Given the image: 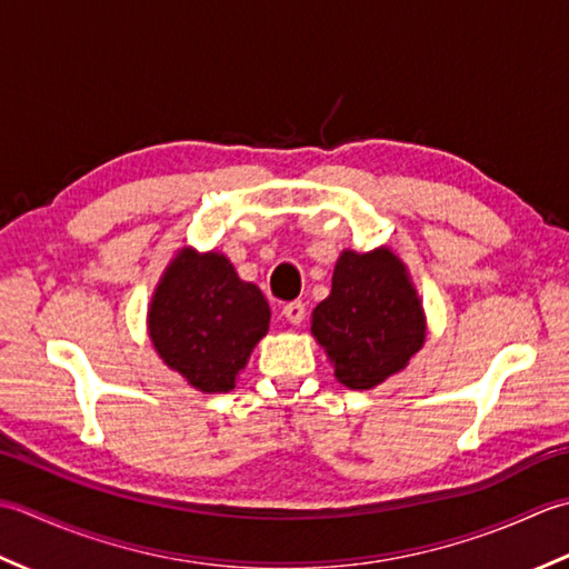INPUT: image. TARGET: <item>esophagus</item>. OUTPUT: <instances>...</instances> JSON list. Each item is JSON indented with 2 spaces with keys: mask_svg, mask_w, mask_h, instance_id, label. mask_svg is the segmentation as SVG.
Segmentation results:
<instances>
[{
  "mask_svg": "<svg viewBox=\"0 0 569 569\" xmlns=\"http://www.w3.org/2000/svg\"><path fill=\"white\" fill-rule=\"evenodd\" d=\"M282 315L289 323H295V327H299L301 321H305V301H289V305L282 307Z\"/></svg>",
  "mask_w": 569,
  "mask_h": 569,
  "instance_id": "esophagus-1",
  "label": "esophagus"
}]
</instances>
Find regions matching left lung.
Listing matches in <instances>:
<instances>
[{"label":"left lung","instance_id":"obj_1","mask_svg":"<svg viewBox=\"0 0 569 569\" xmlns=\"http://www.w3.org/2000/svg\"><path fill=\"white\" fill-rule=\"evenodd\" d=\"M311 333L346 388L370 390L400 373L422 349L427 321L398 254L390 248L343 250L331 295L311 311Z\"/></svg>","mask_w":569,"mask_h":569}]
</instances>
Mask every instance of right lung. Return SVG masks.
Wrapping results in <instances>:
<instances>
[{"instance_id": "add662e5", "label": "right lung", "mask_w": 569, "mask_h": 569, "mask_svg": "<svg viewBox=\"0 0 569 569\" xmlns=\"http://www.w3.org/2000/svg\"><path fill=\"white\" fill-rule=\"evenodd\" d=\"M149 339L161 361L201 392H228L270 329V305L220 252L181 248L152 295Z\"/></svg>"}]
</instances>
